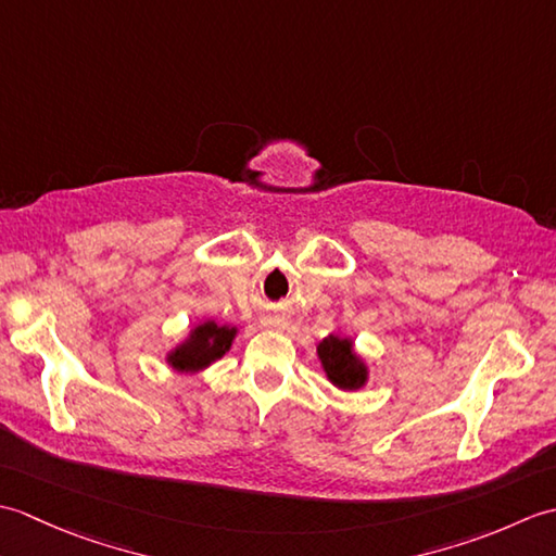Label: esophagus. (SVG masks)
Returning <instances> with one entry per match:
<instances>
[{
    "label": "esophagus",
    "instance_id": "obj_1",
    "mask_svg": "<svg viewBox=\"0 0 556 556\" xmlns=\"http://www.w3.org/2000/svg\"><path fill=\"white\" fill-rule=\"evenodd\" d=\"M269 325H271V327H287V323H285V320H281V317H271V320H269Z\"/></svg>",
    "mask_w": 556,
    "mask_h": 556
}]
</instances>
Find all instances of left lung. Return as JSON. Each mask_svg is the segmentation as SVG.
Segmentation results:
<instances>
[{"label":"left lung","instance_id":"obj_1","mask_svg":"<svg viewBox=\"0 0 556 556\" xmlns=\"http://www.w3.org/2000/svg\"><path fill=\"white\" fill-rule=\"evenodd\" d=\"M323 372L341 392H358L370 380V365L356 351V341L341 332H332L317 344Z\"/></svg>","mask_w":556,"mask_h":556}]
</instances>
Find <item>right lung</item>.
<instances>
[{
	"mask_svg": "<svg viewBox=\"0 0 556 556\" xmlns=\"http://www.w3.org/2000/svg\"><path fill=\"white\" fill-rule=\"evenodd\" d=\"M239 327L203 320L188 329V334L164 353V363L179 375H195L207 370L212 363L227 356Z\"/></svg>",
	"mask_w": 556,
	"mask_h": 556,
	"instance_id": "add662e5",
	"label": "right lung"
}]
</instances>
